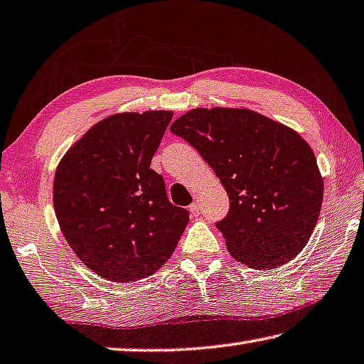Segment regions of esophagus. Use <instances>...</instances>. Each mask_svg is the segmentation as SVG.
I'll return each instance as SVG.
<instances>
[{
    "instance_id": "esophagus-1",
    "label": "esophagus",
    "mask_w": 364,
    "mask_h": 364,
    "mask_svg": "<svg viewBox=\"0 0 364 364\" xmlns=\"http://www.w3.org/2000/svg\"><path fill=\"white\" fill-rule=\"evenodd\" d=\"M188 211H190V213H192V215L197 216V215L200 213V203H198V201H193V203L188 206Z\"/></svg>"
}]
</instances>
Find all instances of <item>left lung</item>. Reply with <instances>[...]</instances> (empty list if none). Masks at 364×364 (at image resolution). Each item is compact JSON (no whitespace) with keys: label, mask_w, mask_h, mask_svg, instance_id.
<instances>
[{"label":"left lung","mask_w":364,"mask_h":364,"mask_svg":"<svg viewBox=\"0 0 364 364\" xmlns=\"http://www.w3.org/2000/svg\"><path fill=\"white\" fill-rule=\"evenodd\" d=\"M213 167L229 197L216 223L229 254L259 270L293 260L321 215L314 151L293 128L249 109H193L171 125Z\"/></svg>","instance_id":"obj_1"}]
</instances>
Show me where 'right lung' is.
Wrapping results in <instances>:
<instances>
[{
  "instance_id": "right-lung-1",
  "label": "right lung",
  "mask_w": 364,
  "mask_h": 364,
  "mask_svg": "<svg viewBox=\"0 0 364 364\" xmlns=\"http://www.w3.org/2000/svg\"><path fill=\"white\" fill-rule=\"evenodd\" d=\"M172 115H110L66 151L55 172L61 232L82 264L109 282L153 275L188 223V211L171 203L163 177L149 167Z\"/></svg>"
}]
</instances>
